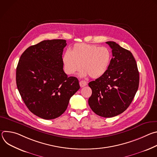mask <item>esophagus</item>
I'll return each instance as SVG.
<instances>
[{"label": "esophagus", "instance_id": "1", "mask_svg": "<svg viewBox=\"0 0 157 157\" xmlns=\"http://www.w3.org/2000/svg\"><path fill=\"white\" fill-rule=\"evenodd\" d=\"M87 84V82L86 81H84V80H81V81H79V85H80L81 87H84V86H86Z\"/></svg>", "mask_w": 157, "mask_h": 157}]
</instances>
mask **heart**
Here are the masks:
<instances>
[{
	"label": "heart",
	"mask_w": 157,
	"mask_h": 157,
	"mask_svg": "<svg viewBox=\"0 0 157 157\" xmlns=\"http://www.w3.org/2000/svg\"><path fill=\"white\" fill-rule=\"evenodd\" d=\"M111 59L110 53L105 47L86 43H76L71 51H66L63 56L66 74L72 75L82 68L81 76L89 75L98 78L107 71Z\"/></svg>",
	"instance_id": "obj_1"
}]
</instances>
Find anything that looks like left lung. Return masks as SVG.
Here are the masks:
<instances>
[{
  "label": "left lung",
  "mask_w": 157,
  "mask_h": 157,
  "mask_svg": "<svg viewBox=\"0 0 157 157\" xmlns=\"http://www.w3.org/2000/svg\"><path fill=\"white\" fill-rule=\"evenodd\" d=\"M113 53L105 73L89 82L92 95L88 103L97 115L113 117L124 112L139 88V73L132 53L114 41H107Z\"/></svg>",
  "instance_id": "1"
}]
</instances>
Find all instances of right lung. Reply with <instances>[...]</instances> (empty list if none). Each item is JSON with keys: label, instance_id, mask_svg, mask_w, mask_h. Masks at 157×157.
I'll use <instances>...</instances> for the list:
<instances>
[{"label": "right lung", "instance_id": "add662e5", "mask_svg": "<svg viewBox=\"0 0 157 157\" xmlns=\"http://www.w3.org/2000/svg\"><path fill=\"white\" fill-rule=\"evenodd\" d=\"M65 40H43L21 54L16 83L26 106L35 116L50 120L59 117L80 88L76 77L63 71Z\"/></svg>", "mask_w": 157, "mask_h": 157}]
</instances>
